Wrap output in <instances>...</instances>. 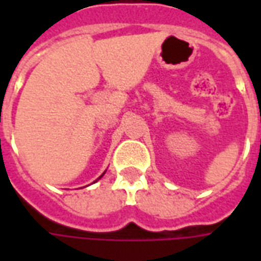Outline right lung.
Segmentation results:
<instances>
[{"instance_id":"right-lung-1","label":"right lung","mask_w":261,"mask_h":261,"mask_svg":"<svg viewBox=\"0 0 261 261\" xmlns=\"http://www.w3.org/2000/svg\"><path fill=\"white\" fill-rule=\"evenodd\" d=\"M103 175H105V173H103ZM103 175H102V176H103ZM102 176H100V177H102ZM100 177H99V179H100Z\"/></svg>"}]
</instances>
